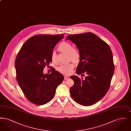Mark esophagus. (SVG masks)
Returning a JSON list of instances; mask_svg holds the SVG:
<instances>
[{"label":"esophagus","mask_w":131,"mask_h":131,"mask_svg":"<svg viewBox=\"0 0 131 131\" xmlns=\"http://www.w3.org/2000/svg\"><path fill=\"white\" fill-rule=\"evenodd\" d=\"M70 78V77H69L68 75H64V79L65 80H68Z\"/></svg>","instance_id":"34e87169"}]
</instances>
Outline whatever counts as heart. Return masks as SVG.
I'll return each instance as SVG.
<instances>
[{
  "label": "heart",
  "instance_id": "b5f03b06",
  "mask_svg": "<svg viewBox=\"0 0 131 131\" xmlns=\"http://www.w3.org/2000/svg\"><path fill=\"white\" fill-rule=\"evenodd\" d=\"M58 50L63 53L68 54L70 59L74 62L78 61L80 58L79 51L78 50L74 49L73 46L68 42H61L58 46ZM51 59L52 62H56V54L54 51L52 52L51 54ZM74 67V65L73 63H70L68 64L61 65L59 67L58 70L63 74H68L72 72Z\"/></svg>",
  "mask_w": 131,
  "mask_h": 131
}]
</instances>
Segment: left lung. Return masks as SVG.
<instances>
[{"label":"left lung","mask_w":131,"mask_h":131,"mask_svg":"<svg viewBox=\"0 0 131 131\" xmlns=\"http://www.w3.org/2000/svg\"><path fill=\"white\" fill-rule=\"evenodd\" d=\"M71 40L79 50L80 61L76 74L84 75V79L76 75L70 78L74 84L70 94L82 106L92 105L100 101L108 91L114 71L112 51L106 42L91 32L69 35Z\"/></svg>","instance_id":"1"}]
</instances>
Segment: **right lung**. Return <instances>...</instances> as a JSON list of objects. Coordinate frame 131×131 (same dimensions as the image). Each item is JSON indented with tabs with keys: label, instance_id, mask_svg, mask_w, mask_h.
Returning <instances> with one entry per match:
<instances>
[{
	"label": "right lung",
	"instance_id": "1",
	"mask_svg": "<svg viewBox=\"0 0 131 131\" xmlns=\"http://www.w3.org/2000/svg\"><path fill=\"white\" fill-rule=\"evenodd\" d=\"M61 35H36L28 39L21 48L15 60L16 79L26 98L37 105L52 99L57 86L64 80L60 73L51 68L44 74L45 66L51 62V56Z\"/></svg>",
	"mask_w": 131,
	"mask_h": 131
}]
</instances>
